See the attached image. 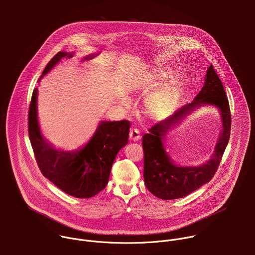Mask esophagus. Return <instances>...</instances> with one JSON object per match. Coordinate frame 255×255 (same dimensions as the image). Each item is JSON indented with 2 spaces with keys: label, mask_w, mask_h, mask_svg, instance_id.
I'll use <instances>...</instances> for the list:
<instances>
[{
  "label": "esophagus",
  "mask_w": 255,
  "mask_h": 255,
  "mask_svg": "<svg viewBox=\"0 0 255 255\" xmlns=\"http://www.w3.org/2000/svg\"><path fill=\"white\" fill-rule=\"evenodd\" d=\"M129 137L133 141H138L141 138L139 130L138 129H131L130 132H129Z\"/></svg>",
  "instance_id": "1"
}]
</instances>
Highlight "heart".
Wrapping results in <instances>:
<instances>
[{
    "mask_svg": "<svg viewBox=\"0 0 255 255\" xmlns=\"http://www.w3.org/2000/svg\"><path fill=\"white\" fill-rule=\"evenodd\" d=\"M174 72L167 68L156 70L151 77V92L145 99V110L155 120H162L172 114L184 91V85L178 79H173Z\"/></svg>",
    "mask_w": 255,
    "mask_h": 255,
    "instance_id": "heart-1",
    "label": "heart"
}]
</instances>
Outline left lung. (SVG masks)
<instances>
[{
	"mask_svg": "<svg viewBox=\"0 0 255 255\" xmlns=\"http://www.w3.org/2000/svg\"><path fill=\"white\" fill-rule=\"evenodd\" d=\"M201 104H212L222 111L224 130L216 145L213 157L198 168H181L173 165L165 152L162 140L167 131L179 120ZM149 133L142 137L144 152V183L147 190L162 200L184 198L203 185L209 183L220 165L229 141L231 112L229 102L220 78L211 64L207 70L206 82L192 103H189L171 116L153 125Z\"/></svg>",
	"mask_w": 255,
	"mask_h": 255,
	"instance_id": "8db88e82",
	"label": "left lung"
}]
</instances>
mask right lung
<instances>
[{
	"label": "right lung",
	"mask_w": 255,
	"mask_h": 255,
	"mask_svg": "<svg viewBox=\"0 0 255 255\" xmlns=\"http://www.w3.org/2000/svg\"><path fill=\"white\" fill-rule=\"evenodd\" d=\"M67 52L56 53L44 68L40 79ZM94 55L87 56L91 59ZM39 79V81H40ZM37 89H34L28 112V133L36 162L42 174L69 196L87 199L104 190L119 150L128 142V120L102 122L93 138L78 152L57 150L42 137L37 120Z\"/></svg>",
	"instance_id": "obj_1"
}]
</instances>
